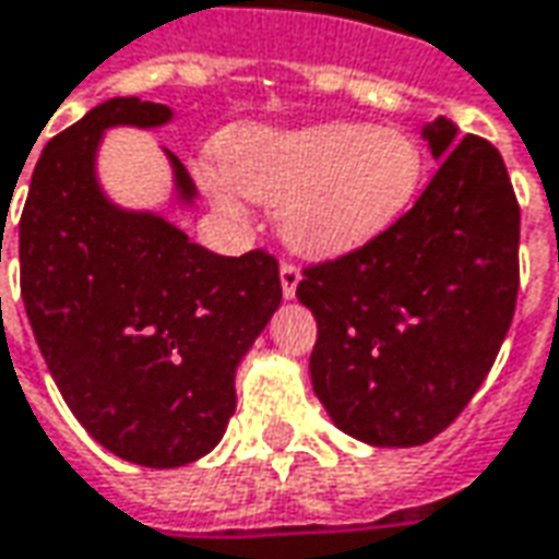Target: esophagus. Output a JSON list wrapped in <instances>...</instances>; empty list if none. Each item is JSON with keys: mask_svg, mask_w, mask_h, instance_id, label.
Returning a JSON list of instances; mask_svg holds the SVG:
<instances>
[{"mask_svg": "<svg viewBox=\"0 0 559 559\" xmlns=\"http://www.w3.org/2000/svg\"><path fill=\"white\" fill-rule=\"evenodd\" d=\"M299 281H302L299 266H293V263H281V293H284V299H293V296H296Z\"/></svg>", "mask_w": 559, "mask_h": 559, "instance_id": "esophagus-1", "label": "esophagus"}]
</instances>
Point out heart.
Listing matches in <instances>:
<instances>
[{"label": "heart", "instance_id": "heart-1", "mask_svg": "<svg viewBox=\"0 0 559 559\" xmlns=\"http://www.w3.org/2000/svg\"><path fill=\"white\" fill-rule=\"evenodd\" d=\"M221 171L202 181L226 214L239 193L275 205L278 236L293 251L333 257L388 229L420 185V151L396 130L323 123L306 130H239L221 144Z\"/></svg>", "mask_w": 559, "mask_h": 559}]
</instances>
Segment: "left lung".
Returning a JSON list of instances; mask_svg holds the SVG:
<instances>
[{"mask_svg": "<svg viewBox=\"0 0 559 559\" xmlns=\"http://www.w3.org/2000/svg\"><path fill=\"white\" fill-rule=\"evenodd\" d=\"M439 169L415 209L360 251L306 269L311 384L374 448L439 436L497 360L518 302L521 209L499 151L448 117L424 130Z\"/></svg>", "mask_w": 559, "mask_h": 559, "instance_id": "1", "label": "left lung"}]
</instances>
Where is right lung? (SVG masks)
<instances>
[{
	"mask_svg": "<svg viewBox=\"0 0 559 559\" xmlns=\"http://www.w3.org/2000/svg\"><path fill=\"white\" fill-rule=\"evenodd\" d=\"M169 105L115 96L53 135L21 217V296L62 400L105 451L175 469L224 439L236 369L281 306L275 257H221L99 181L115 127L157 130ZM175 202L197 185L166 151Z\"/></svg>",
	"mask_w": 559,
	"mask_h": 559,
	"instance_id": "obj_1",
	"label": "right lung"
}]
</instances>
